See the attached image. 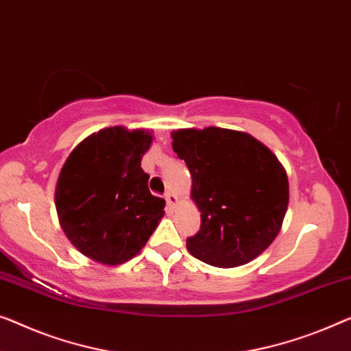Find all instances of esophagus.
<instances>
[{"mask_svg":"<svg viewBox=\"0 0 351 351\" xmlns=\"http://www.w3.org/2000/svg\"><path fill=\"white\" fill-rule=\"evenodd\" d=\"M165 199L167 202V207H174L177 204V196L174 195V193H171V191L166 193Z\"/></svg>","mask_w":351,"mask_h":351,"instance_id":"esophagus-1","label":"esophagus"}]
</instances>
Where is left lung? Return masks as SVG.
I'll use <instances>...</instances> for the list:
<instances>
[{"label":"left lung","instance_id":"8db88e82","mask_svg":"<svg viewBox=\"0 0 351 351\" xmlns=\"http://www.w3.org/2000/svg\"><path fill=\"white\" fill-rule=\"evenodd\" d=\"M172 149L185 160L201 228L190 253L215 267H236L266 250L288 207V179L276 155L247 133L179 130Z\"/></svg>","mask_w":351,"mask_h":351}]
</instances>
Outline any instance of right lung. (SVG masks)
I'll list each match as a JSON object with an SVG mask.
<instances>
[{"label": "right lung", "instance_id": "right-lung-1", "mask_svg": "<svg viewBox=\"0 0 351 351\" xmlns=\"http://www.w3.org/2000/svg\"><path fill=\"white\" fill-rule=\"evenodd\" d=\"M152 136L114 126L80 142L60 172L55 206L74 247L109 266L134 258L165 215L141 167Z\"/></svg>", "mask_w": 351, "mask_h": 351}]
</instances>
